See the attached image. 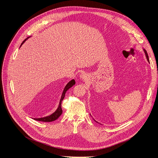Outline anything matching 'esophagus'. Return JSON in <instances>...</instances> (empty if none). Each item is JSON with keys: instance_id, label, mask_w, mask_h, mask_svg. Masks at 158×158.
Returning a JSON list of instances; mask_svg holds the SVG:
<instances>
[{"instance_id": "34e87169", "label": "esophagus", "mask_w": 158, "mask_h": 158, "mask_svg": "<svg viewBox=\"0 0 158 158\" xmlns=\"http://www.w3.org/2000/svg\"><path fill=\"white\" fill-rule=\"evenodd\" d=\"M81 79H82V80H86L87 79H88V76H87V75L85 73H81Z\"/></svg>"}]
</instances>
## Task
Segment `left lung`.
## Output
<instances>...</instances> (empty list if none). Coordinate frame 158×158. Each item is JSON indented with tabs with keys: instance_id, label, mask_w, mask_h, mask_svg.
I'll return each instance as SVG.
<instances>
[{
	"instance_id": "obj_1",
	"label": "left lung",
	"mask_w": 158,
	"mask_h": 158,
	"mask_svg": "<svg viewBox=\"0 0 158 158\" xmlns=\"http://www.w3.org/2000/svg\"><path fill=\"white\" fill-rule=\"evenodd\" d=\"M143 52H144V53H145V56H146V58H147V61L149 63V59H148V54H147V51H145V50L144 49V48H143ZM91 115V114H90ZM96 122H97L96 120H95ZM97 123H98V122H97Z\"/></svg>"
}]
</instances>
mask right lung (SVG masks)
<instances>
[{
    "instance_id": "obj_1",
    "label": "right lung",
    "mask_w": 158,
    "mask_h": 158,
    "mask_svg": "<svg viewBox=\"0 0 158 158\" xmlns=\"http://www.w3.org/2000/svg\"><path fill=\"white\" fill-rule=\"evenodd\" d=\"M30 37L27 38V39L25 40L22 43V44L20 45V48L21 47V46L26 42V41L27 40H28ZM75 84H76V81H75L74 79H72L70 81H69L67 84H66V85L65 86L64 89H63V92L62 93V95H61V99L60 101V103H59V106H58L57 110L53 113H52L51 114H50L48 116H47V117H42V118H34V120H36L37 121H41V122H53L56 120H57L58 118H59L60 116L61 115L62 113H63V111H62V109H61V102L63 101V100L64 98V96H65V94L66 92H67V91L70 88H72Z\"/></svg>"
}]
</instances>
